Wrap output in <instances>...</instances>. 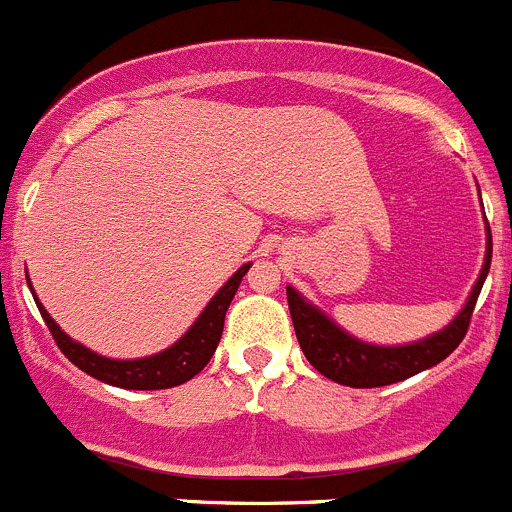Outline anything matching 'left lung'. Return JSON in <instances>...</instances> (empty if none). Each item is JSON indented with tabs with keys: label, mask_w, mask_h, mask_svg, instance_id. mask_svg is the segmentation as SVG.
Segmentation results:
<instances>
[{
	"label": "left lung",
	"mask_w": 512,
	"mask_h": 512,
	"mask_svg": "<svg viewBox=\"0 0 512 512\" xmlns=\"http://www.w3.org/2000/svg\"><path fill=\"white\" fill-rule=\"evenodd\" d=\"M485 241V263L480 268V276L470 291L468 301L460 308L458 316L433 336L421 338V341L406 343V346H373V343L361 341L343 331L333 318L318 311L313 303H308L293 286H286L288 311L293 318V331H296L298 343H301L303 356L308 358L318 373H323L331 381L351 388H378L391 386V383L406 381L426 368L438 366L443 358H448L470 326L475 301L480 296L485 276L490 271V258H493V236Z\"/></svg>",
	"instance_id": "left-lung-1"
}]
</instances>
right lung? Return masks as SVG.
I'll return each mask as SVG.
<instances>
[{
    "label": "right lung",
    "instance_id": "1",
    "mask_svg": "<svg viewBox=\"0 0 512 512\" xmlns=\"http://www.w3.org/2000/svg\"><path fill=\"white\" fill-rule=\"evenodd\" d=\"M249 268L251 263H244V266L219 288V293L211 298L209 306H206L204 311H201V316L194 321V326H191L174 346H169L161 353H154V356L136 358V361H116V358H106L89 351V348L77 343L74 338H69L67 333L54 323V318L49 316L47 308L39 303L37 293L32 291V296L34 301H37V308L39 313H42L44 323H47L54 341H57L59 351H62L74 366L82 368L84 373H89L96 381L109 383V386L129 388V391H159V388L181 386V383L191 381L196 373L204 371V366L211 361L216 346H219L221 333H224V318L226 311H229V303L234 301L241 278L246 276ZM29 288H32V283H29Z\"/></svg>",
    "mask_w": 512,
    "mask_h": 512
}]
</instances>
